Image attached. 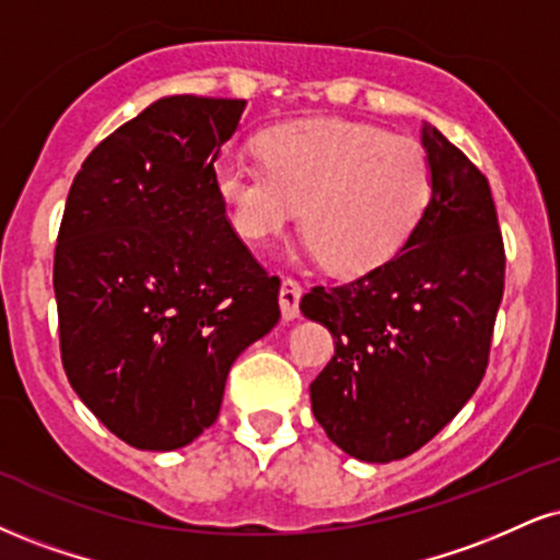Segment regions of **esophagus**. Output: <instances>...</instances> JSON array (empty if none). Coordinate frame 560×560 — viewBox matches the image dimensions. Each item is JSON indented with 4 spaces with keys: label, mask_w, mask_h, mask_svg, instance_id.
Returning a JSON list of instances; mask_svg holds the SVG:
<instances>
[{
    "label": "esophagus",
    "mask_w": 560,
    "mask_h": 560,
    "mask_svg": "<svg viewBox=\"0 0 560 560\" xmlns=\"http://www.w3.org/2000/svg\"><path fill=\"white\" fill-rule=\"evenodd\" d=\"M300 300H302V287L298 279H287L281 281V289H279V305H281V315H284V320H294L300 318Z\"/></svg>",
    "instance_id": "1"
}]
</instances>
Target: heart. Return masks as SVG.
I'll return each instance as SVG.
<instances>
[{
  "label": "heart",
  "mask_w": 560,
  "mask_h": 560,
  "mask_svg": "<svg viewBox=\"0 0 560 560\" xmlns=\"http://www.w3.org/2000/svg\"><path fill=\"white\" fill-rule=\"evenodd\" d=\"M262 164L215 161L213 185L247 242L298 221L334 273H368L407 245L433 198L425 148L347 119H302L258 138Z\"/></svg>",
  "instance_id": "heart-1"
}]
</instances>
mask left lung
<instances>
[{
    "label": "left lung",
    "instance_id": "obj_1",
    "mask_svg": "<svg viewBox=\"0 0 560 560\" xmlns=\"http://www.w3.org/2000/svg\"><path fill=\"white\" fill-rule=\"evenodd\" d=\"M433 198L388 262L300 307L334 336L310 383L326 435L360 462L420 451L472 399L488 368L506 250L488 177L435 127H422Z\"/></svg>",
    "mask_w": 560,
    "mask_h": 560
}]
</instances>
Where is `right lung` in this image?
Masks as SVG:
<instances>
[{"instance_id": "right-lung-1", "label": "right lung", "mask_w": 560, "mask_h": 560, "mask_svg": "<svg viewBox=\"0 0 560 560\" xmlns=\"http://www.w3.org/2000/svg\"><path fill=\"white\" fill-rule=\"evenodd\" d=\"M242 98L170 96L88 153L57 247L59 352L93 415L140 451L211 428L240 352L279 323V276L213 185Z\"/></svg>"}]
</instances>
